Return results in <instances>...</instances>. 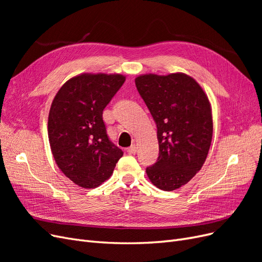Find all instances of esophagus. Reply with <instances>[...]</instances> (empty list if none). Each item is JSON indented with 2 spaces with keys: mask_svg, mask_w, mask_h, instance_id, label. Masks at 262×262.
<instances>
[{
  "mask_svg": "<svg viewBox=\"0 0 262 262\" xmlns=\"http://www.w3.org/2000/svg\"><path fill=\"white\" fill-rule=\"evenodd\" d=\"M126 152H128L129 154H134V153H136L137 152V146L136 145H131L130 147H128V148H126Z\"/></svg>",
  "mask_w": 262,
  "mask_h": 262,
  "instance_id": "esophagus-1",
  "label": "esophagus"
}]
</instances>
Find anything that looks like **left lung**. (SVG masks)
Instances as JSON below:
<instances>
[{
  "instance_id": "obj_1",
  "label": "left lung",
  "mask_w": 262,
  "mask_h": 262,
  "mask_svg": "<svg viewBox=\"0 0 262 262\" xmlns=\"http://www.w3.org/2000/svg\"><path fill=\"white\" fill-rule=\"evenodd\" d=\"M136 85L156 123L160 146L147 177L157 188L172 191L191 180L207 160L213 136L211 104L185 73L143 74Z\"/></svg>"
}]
</instances>
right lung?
I'll list each match as a JSON object with an SVG mask.
<instances>
[{"label":"right lung","mask_w":262,"mask_h":262,"mask_svg":"<svg viewBox=\"0 0 262 262\" xmlns=\"http://www.w3.org/2000/svg\"><path fill=\"white\" fill-rule=\"evenodd\" d=\"M124 81L121 74L83 73L67 81L53 98L51 152L61 171L82 188L100 186L123 155L108 139L102 112Z\"/></svg>","instance_id":"add662e5"}]
</instances>
